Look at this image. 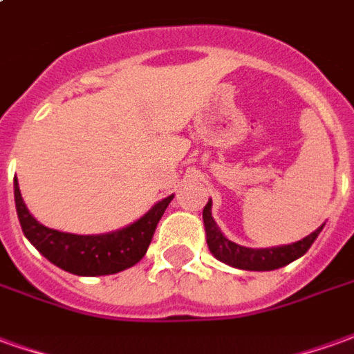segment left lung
Returning a JSON list of instances; mask_svg holds the SVG:
<instances>
[{"instance_id":"1","label":"left lung","mask_w":354,"mask_h":354,"mask_svg":"<svg viewBox=\"0 0 354 354\" xmlns=\"http://www.w3.org/2000/svg\"><path fill=\"white\" fill-rule=\"evenodd\" d=\"M212 201H208V205L203 210V220H205V230H207V243L210 252L227 266L239 267V269H248V271H271V269H279V267L288 266L290 261L301 258L311 245L315 239L319 237L322 227L307 235L301 241H297L294 245L277 246V248H246V246L235 245L233 241L223 237L220 227L216 225L214 218H212Z\"/></svg>"}]
</instances>
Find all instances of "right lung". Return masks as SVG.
<instances>
[{"mask_svg": "<svg viewBox=\"0 0 354 354\" xmlns=\"http://www.w3.org/2000/svg\"><path fill=\"white\" fill-rule=\"evenodd\" d=\"M172 201V195L157 203L144 218L108 235H72L49 230L28 212L15 180V203L20 227L39 252L60 269L80 277L113 274L136 266L147 252L157 223Z\"/></svg>", "mask_w": 354, "mask_h": 354, "instance_id": "add662e5", "label": "right lung"}]
</instances>
